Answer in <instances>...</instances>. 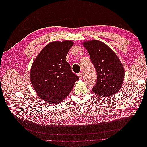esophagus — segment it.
I'll return each instance as SVG.
<instances>
[{"label": "esophagus", "mask_w": 147, "mask_h": 147, "mask_svg": "<svg viewBox=\"0 0 147 147\" xmlns=\"http://www.w3.org/2000/svg\"><path fill=\"white\" fill-rule=\"evenodd\" d=\"M78 75V77L80 79H82L83 78V74L82 73H79Z\"/></svg>", "instance_id": "obj_1"}]
</instances>
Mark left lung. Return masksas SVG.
<instances>
[{
	"mask_svg": "<svg viewBox=\"0 0 147 147\" xmlns=\"http://www.w3.org/2000/svg\"><path fill=\"white\" fill-rule=\"evenodd\" d=\"M97 72V82L92 88L96 94L112 96L119 91L124 77L123 66L118 56L107 45L99 40L84 42Z\"/></svg>",
	"mask_w": 147,
	"mask_h": 147,
	"instance_id": "1",
	"label": "left lung"
}]
</instances>
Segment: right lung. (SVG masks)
<instances>
[{
	"label": "right lung",
	"mask_w": 147,
	"mask_h": 147,
	"mask_svg": "<svg viewBox=\"0 0 147 147\" xmlns=\"http://www.w3.org/2000/svg\"><path fill=\"white\" fill-rule=\"evenodd\" d=\"M74 45L72 41L48 43L34 61L30 80L37 95L45 101L59 104L72 91L78 80L65 57Z\"/></svg>",
	"instance_id": "add662e5"
}]
</instances>
